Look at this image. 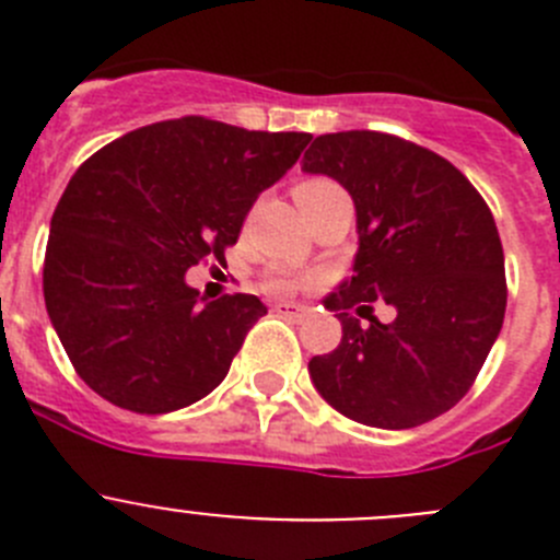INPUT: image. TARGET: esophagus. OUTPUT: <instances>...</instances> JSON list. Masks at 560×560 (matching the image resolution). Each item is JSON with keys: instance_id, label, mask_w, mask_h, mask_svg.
<instances>
[{"instance_id": "obj_1", "label": "esophagus", "mask_w": 560, "mask_h": 560, "mask_svg": "<svg viewBox=\"0 0 560 560\" xmlns=\"http://www.w3.org/2000/svg\"><path fill=\"white\" fill-rule=\"evenodd\" d=\"M275 311L280 316H289V319H300V316L305 314V305H300V303H277Z\"/></svg>"}]
</instances>
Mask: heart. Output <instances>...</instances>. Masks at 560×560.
Here are the masks:
<instances>
[{
	"instance_id": "1",
	"label": "heart",
	"mask_w": 560,
	"mask_h": 560,
	"mask_svg": "<svg viewBox=\"0 0 560 560\" xmlns=\"http://www.w3.org/2000/svg\"><path fill=\"white\" fill-rule=\"evenodd\" d=\"M336 192H345L339 185H336V182L305 179L294 187V199H296V205H300V210H305V207L328 199V196H336ZM300 283H303V280L294 275H289V271H269L264 280V289L269 291V294H289V291H294Z\"/></svg>"
}]
</instances>
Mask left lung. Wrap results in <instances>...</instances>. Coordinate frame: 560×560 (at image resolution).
Segmentation results:
<instances>
[{
	"label": "left lung",
	"mask_w": 560,
	"mask_h": 560,
	"mask_svg": "<svg viewBox=\"0 0 560 560\" xmlns=\"http://www.w3.org/2000/svg\"><path fill=\"white\" fill-rule=\"evenodd\" d=\"M303 171L350 192L359 230L353 277L325 300L339 311L341 341L308 361L314 387L364 427L412 429L448 412L482 370L508 305L485 199L448 160L381 131L316 137ZM375 299L396 311L389 324L372 316Z\"/></svg>",
	"instance_id": "left-lung-1"
}]
</instances>
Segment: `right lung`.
I'll use <instances>...</instances> for the list:
<instances>
[{
  "label": "right lung",
  "mask_w": 560,
  "mask_h": 560,
  "mask_svg": "<svg viewBox=\"0 0 560 560\" xmlns=\"http://www.w3.org/2000/svg\"><path fill=\"white\" fill-rule=\"evenodd\" d=\"M311 142L179 117L128 131L69 179L44 255V303L75 373L140 415L219 387L252 325L255 294L205 303L185 271L224 260L246 212Z\"/></svg>",
  "instance_id": "right-lung-1"
}]
</instances>
